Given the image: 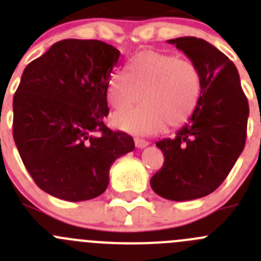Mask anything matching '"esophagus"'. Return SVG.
<instances>
[{
  "instance_id": "34e87169",
  "label": "esophagus",
  "mask_w": 261,
  "mask_h": 261,
  "mask_svg": "<svg viewBox=\"0 0 261 261\" xmlns=\"http://www.w3.org/2000/svg\"><path fill=\"white\" fill-rule=\"evenodd\" d=\"M148 144H149V143H148L147 140L140 139V138H135V145L138 148H144V147H147Z\"/></svg>"
}]
</instances>
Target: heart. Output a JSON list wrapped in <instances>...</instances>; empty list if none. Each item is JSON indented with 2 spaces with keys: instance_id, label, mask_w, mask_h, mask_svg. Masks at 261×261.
Masks as SVG:
<instances>
[{
  "instance_id": "b5f03b06",
  "label": "heart",
  "mask_w": 261,
  "mask_h": 261,
  "mask_svg": "<svg viewBox=\"0 0 261 261\" xmlns=\"http://www.w3.org/2000/svg\"><path fill=\"white\" fill-rule=\"evenodd\" d=\"M144 102L121 110L112 118L121 130L151 135L189 121L201 96V75L192 61L159 50H142L108 81V100L123 109L140 98Z\"/></svg>"
}]
</instances>
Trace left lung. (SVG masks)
<instances>
[{
    "mask_svg": "<svg viewBox=\"0 0 261 261\" xmlns=\"http://www.w3.org/2000/svg\"><path fill=\"white\" fill-rule=\"evenodd\" d=\"M168 43L198 66L201 96L175 138L156 143L165 161L151 178V187L168 200H194L215 191L238 160L246 144L250 109L238 70L222 51L192 36Z\"/></svg>",
    "mask_w": 261,
    "mask_h": 261,
    "instance_id": "8db88e82",
    "label": "left lung"
}]
</instances>
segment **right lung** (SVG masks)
Here are the masks:
<instances>
[{
  "label": "right lung",
  "mask_w": 261,
  "mask_h": 261,
  "mask_svg": "<svg viewBox=\"0 0 261 261\" xmlns=\"http://www.w3.org/2000/svg\"><path fill=\"white\" fill-rule=\"evenodd\" d=\"M119 50L98 40L66 39L28 63L13 100V136L35 183L67 201L97 198L109 170L135 148L104 123L108 81Z\"/></svg>",
  "instance_id": "1"
}]
</instances>
